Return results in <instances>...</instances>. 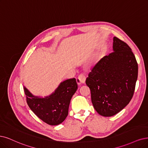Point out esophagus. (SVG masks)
I'll return each mask as SVG.
<instances>
[{
  "mask_svg": "<svg viewBox=\"0 0 148 148\" xmlns=\"http://www.w3.org/2000/svg\"><path fill=\"white\" fill-rule=\"evenodd\" d=\"M85 79H86L85 75L84 74H80L79 75L77 78L76 79V82H77V83L79 85H80L81 84L85 83Z\"/></svg>",
  "mask_w": 148,
  "mask_h": 148,
  "instance_id": "obj_1",
  "label": "esophagus"
}]
</instances>
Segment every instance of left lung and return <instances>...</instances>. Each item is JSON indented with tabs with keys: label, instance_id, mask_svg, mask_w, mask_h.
<instances>
[{
	"label": "left lung",
	"instance_id": "8db88e82",
	"mask_svg": "<svg viewBox=\"0 0 148 148\" xmlns=\"http://www.w3.org/2000/svg\"><path fill=\"white\" fill-rule=\"evenodd\" d=\"M113 49L114 52L94 65L85 82L95 109L107 117L116 114L129 103L138 77V63L127 44L114 36Z\"/></svg>",
	"mask_w": 148,
	"mask_h": 148
}]
</instances>
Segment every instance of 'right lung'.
I'll return each instance as SVG.
<instances>
[{"instance_id":"obj_1","label":"right lung","mask_w":148,"mask_h":148,"mask_svg":"<svg viewBox=\"0 0 148 148\" xmlns=\"http://www.w3.org/2000/svg\"><path fill=\"white\" fill-rule=\"evenodd\" d=\"M29 107L36 115L47 124L56 125L64 121L68 114L71 98L77 90L75 78L65 80L60 84L49 96L41 98L33 96L24 87Z\"/></svg>"}]
</instances>
